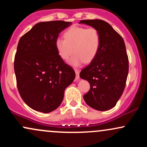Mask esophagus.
Instances as JSON below:
<instances>
[{"mask_svg":"<svg viewBox=\"0 0 147 147\" xmlns=\"http://www.w3.org/2000/svg\"><path fill=\"white\" fill-rule=\"evenodd\" d=\"M75 73H76L75 79H76V80H78V79H79V70H77V69H75Z\"/></svg>","mask_w":147,"mask_h":147,"instance_id":"34e87169","label":"esophagus"}]
</instances>
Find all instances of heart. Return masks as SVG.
<instances>
[{"instance_id":"b5f03b06","label":"heart","mask_w":147,"mask_h":147,"mask_svg":"<svg viewBox=\"0 0 147 147\" xmlns=\"http://www.w3.org/2000/svg\"><path fill=\"white\" fill-rule=\"evenodd\" d=\"M63 38L55 39V45L59 56L63 61L70 60L74 66L91 63L97 57L101 45V35L95 28L72 26L65 30Z\"/></svg>"}]
</instances>
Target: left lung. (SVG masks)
I'll list each match as a JSON object with an SVG mask.
<instances>
[{
  "mask_svg": "<svg viewBox=\"0 0 147 147\" xmlns=\"http://www.w3.org/2000/svg\"><path fill=\"white\" fill-rule=\"evenodd\" d=\"M101 35V45L96 58L81 71L80 77L90 83L84 95L89 106L97 111L113 108L122 96L129 73V58L122 37L107 22L99 19L82 20Z\"/></svg>",
  "mask_w": 147,
  "mask_h": 147,
  "instance_id": "left-lung-1",
  "label": "left lung"
}]
</instances>
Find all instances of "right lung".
<instances>
[{"mask_svg":"<svg viewBox=\"0 0 147 147\" xmlns=\"http://www.w3.org/2000/svg\"><path fill=\"white\" fill-rule=\"evenodd\" d=\"M71 22L52 21L34 25L18 41L14 58L16 85L29 107L50 113L61 104L75 70L59 56L55 41Z\"/></svg>","mask_w":147,"mask_h":147,"instance_id":"obj_1","label":"right lung"}]
</instances>
